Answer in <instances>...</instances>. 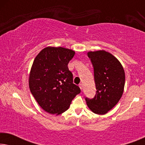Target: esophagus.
Listing matches in <instances>:
<instances>
[{
	"instance_id": "1",
	"label": "esophagus",
	"mask_w": 145,
	"mask_h": 145,
	"mask_svg": "<svg viewBox=\"0 0 145 145\" xmlns=\"http://www.w3.org/2000/svg\"><path fill=\"white\" fill-rule=\"evenodd\" d=\"M79 87H80V88L81 89V90H82V88H83L82 84H79Z\"/></svg>"
}]
</instances>
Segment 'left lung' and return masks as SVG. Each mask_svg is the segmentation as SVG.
Here are the masks:
<instances>
[{"label":"left lung","instance_id":"8db88e82","mask_svg":"<svg viewBox=\"0 0 145 145\" xmlns=\"http://www.w3.org/2000/svg\"><path fill=\"white\" fill-rule=\"evenodd\" d=\"M88 56L94 67L96 95L85 98L87 106L94 114L104 115L114 108L124 90V69L118 59L106 51H90Z\"/></svg>","mask_w":145,"mask_h":145}]
</instances>
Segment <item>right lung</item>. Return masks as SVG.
<instances>
[{
  "label": "right lung",
  "mask_w": 145,
  "mask_h": 145,
  "mask_svg": "<svg viewBox=\"0 0 145 145\" xmlns=\"http://www.w3.org/2000/svg\"><path fill=\"white\" fill-rule=\"evenodd\" d=\"M75 52L64 47H47L35 57L29 77V86L35 100L45 112L59 115L68 110L80 92L73 83L68 64Z\"/></svg>",
  "instance_id": "add662e5"
}]
</instances>
